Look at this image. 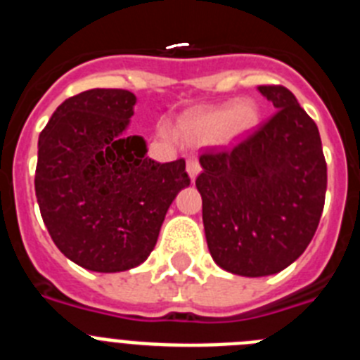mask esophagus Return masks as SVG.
I'll use <instances>...</instances> for the list:
<instances>
[{
    "label": "esophagus",
    "mask_w": 360,
    "mask_h": 360,
    "mask_svg": "<svg viewBox=\"0 0 360 360\" xmlns=\"http://www.w3.org/2000/svg\"><path fill=\"white\" fill-rule=\"evenodd\" d=\"M200 171H202L200 162L196 160V158H189V160H187V173H189L191 180H195V178L200 174Z\"/></svg>",
    "instance_id": "34e87169"
}]
</instances>
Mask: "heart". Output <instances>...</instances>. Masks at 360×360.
I'll use <instances>...</instances> for the list:
<instances>
[{
  "instance_id": "b5f03b06",
  "label": "heart",
  "mask_w": 360,
  "mask_h": 360,
  "mask_svg": "<svg viewBox=\"0 0 360 360\" xmlns=\"http://www.w3.org/2000/svg\"><path fill=\"white\" fill-rule=\"evenodd\" d=\"M257 119L259 113L252 101L227 103L187 117L180 124L178 135L191 142H211L214 139L219 142H231L250 131L257 124Z\"/></svg>"
}]
</instances>
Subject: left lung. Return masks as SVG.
I'll list each match as a JSON object with an SVG mask.
<instances>
[{"label": "left lung", "instance_id": "left-lung-1", "mask_svg": "<svg viewBox=\"0 0 360 360\" xmlns=\"http://www.w3.org/2000/svg\"><path fill=\"white\" fill-rule=\"evenodd\" d=\"M274 115L231 149L200 157L196 187L216 265L247 278L278 274L319 225L326 160L319 129L285 86H257Z\"/></svg>", "mask_w": 360, "mask_h": 360}]
</instances>
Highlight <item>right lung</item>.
I'll list each match as a JSON object with an SVG mask.
<instances>
[{"label": "right lung", "mask_w": 360, "mask_h": 360, "mask_svg": "<svg viewBox=\"0 0 360 360\" xmlns=\"http://www.w3.org/2000/svg\"><path fill=\"white\" fill-rule=\"evenodd\" d=\"M136 97L95 88L66 98L37 142L36 196L57 249L94 272H122L148 259L165 212L191 184L186 160L146 157L126 135Z\"/></svg>", "instance_id": "add662e5"}]
</instances>
